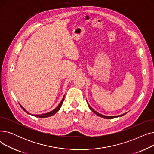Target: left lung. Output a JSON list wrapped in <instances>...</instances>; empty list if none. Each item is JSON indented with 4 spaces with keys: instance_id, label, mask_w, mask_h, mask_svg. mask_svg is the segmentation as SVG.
I'll use <instances>...</instances> for the list:
<instances>
[{
    "instance_id": "obj_1",
    "label": "left lung",
    "mask_w": 154,
    "mask_h": 154,
    "mask_svg": "<svg viewBox=\"0 0 154 154\" xmlns=\"http://www.w3.org/2000/svg\"><path fill=\"white\" fill-rule=\"evenodd\" d=\"M88 107H89V108L91 109V110L92 111V112H94L95 114H97V116H100V117H103V118H105V119H113V118H116V117H121V116H124L125 114H122V115H120V116H103V115H102V114H99L98 112H97L96 111H95L89 105H88Z\"/></svg>"
}]
</instances>
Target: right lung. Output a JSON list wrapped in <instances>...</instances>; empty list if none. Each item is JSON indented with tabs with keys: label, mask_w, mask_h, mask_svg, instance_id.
<instances>
[{
	"label": "right lung",
	"mask_w": 154,
	"mask_h": 154,
	"mask_svg": "<svg viewBox=\"0 0 154 154\" xmlns=\"http://www.w3.org/2000/svg\"><path fill=\"white\" fill-rule=\"evenodd\" d=\"M63 100H64V96H63V99H62L61 102L60 103V104L59 105V106H58L54 110H53L52 111H51V112H48V113H46V114H42V115H32V116H34L37 117H39V118H45V117H50V116H51L55 114L56 112H57L59 110V109H60V107H61V106H62V104ZM20 107H21V108H22L24 111L26 112L27 113H28V114H29V113L28 112H27V111H26L25 109H24L21 106H20Z\"/></svg>",
	"instance_id": "add662e5"
}]
</instances>
